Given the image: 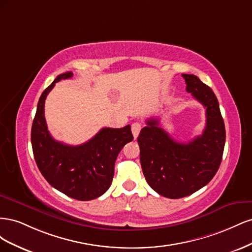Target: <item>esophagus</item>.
<instances>
[{"label": "esophagus", "instance_id": "1", "mask_svg": "<svg viewBox=\"0 0 252 252\" xmlns=\"http://www.w3.org/2000/svg\"><path fill=\"white\" fill-rule=\"evenodd\" d=\"M142 129V124L139 123V122H134V123L131 125V131H132V134L134 136V139L138 138V135L141 131Z\"/></svg>", "mask_w": 252, "mask_h": 252}]
</instances>
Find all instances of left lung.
<instances>
[{"label":"left lung","instance_id":"8db88e82","mask_svg":"<svg viewBox=\"0 0 252 252\" xmlns=\"http://www.w3.org/2000/svg\"><path fill=\"white\" fill-rule=\"evenodd\" d=\"M186 90L206 108V127L188 143L174 141L158 119H149L139 136L141 166L148 185L169 199H180L207 185L222 162L225 125L212 89L194 74H182Z\"/></svg>","mask_w":252,"mask_h":252}]
</instances>
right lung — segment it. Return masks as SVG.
<instances>
[{
  "instance_id": "right-lung-1",
  "label": "right lung",
  "mask_w": 252,
  "mask_h": 252,
  "mask_svg": "<svg viewBox=\"0 0 252 252\" xmlns=\"http://www.w3.org/2000/svg\"><path fill=\"white\" fill-rule=\"evenodd\" d=\"M71 77L69 71L60 74L43 91L32 127V145L35 163L52 187L72 199L90 201L110 187L118 155L133 135L127 125L102 128L93 139L78 146L53 139L44 116L45 100L56 83Z\"/></svg>"
}]
</instances>
